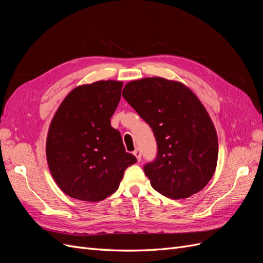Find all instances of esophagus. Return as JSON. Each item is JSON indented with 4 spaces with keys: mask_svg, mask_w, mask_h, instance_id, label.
<instances>
[{
    "mask_svg": "<svg viewBox=\"0 0 263 263\" xmlns=\"http://www.w3.org/2000/svg\"><path fill=\"white\" fill-rule=\"evenodd\" d=\"M134 156L137 158V160L138 161H140L141 160V153H140V150L139 149H136L134 151Z\"/></svg>",
    "mask_w": 263,
    "mask_h": 263,
    "instance_id": "obj_1",
    "label": "esophagus"
}]
</instances>
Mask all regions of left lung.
Listing matches in <instances>:
<instances>
[{
    "label": "left lung",
    "mask_w": 263,
    "mask_h": 263,
    "mask_svg": "<svg viewBox=\"0 0 263 263\" xmlns=\"http://www.w3.org/2000/svg\"><path fill=\"white\" fill-rule=\"evenodd\" d=\"M123 98L155 134L158 155L144 166L151 186L173 200L203 190L216 170L218 139L208 110L190 87L145 78L127 83Z\"/></svg>",
    "instance_id": "8db88e82"
}]
</instances>
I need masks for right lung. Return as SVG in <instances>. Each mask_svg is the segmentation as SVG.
Wrapping results in <instances>:
<instances>
[{"label": "right lung", "mask_w": 263, "mask_h": 263, "mask_svg": "<svg viewBox=\"0 0 263 263\" xmlns=\"http://www.w3.org/2000/svg\"><path fill=\"white\" fill-rule=\"evenodd\" d=\"M122 81L82 84L61 102L46 141L47 162L63 193L85 202L103 201L119 186L127 166L137 162L126 153L110 117L121 100Z\"/></svg>", "instance_id": "add662e5"}]
</instances>
